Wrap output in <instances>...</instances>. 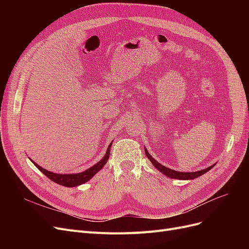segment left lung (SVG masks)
Here are the masks:
<instances>
[{"label": "left lung", "mask_w": 249, "mask_h": 249, "mask_svg": "<svg viewBox=\"0 0 249 249\" xmlns=\"http://www.w3.org/2000/svg\"><path fill=\"white\" fill-rule=\"evenodd\" d=\"M144 150H145V155L146 157L148 158V160L152 162V164L154 165V166L159 170L160 172H162L163 175H165L166 177L170 178H177V179H193V178H196L200 176H202L203 173L208 172L210 169H212L214 167V165H212V166H210L206 169H202V170H199V171H194V172H180V171H177V170H173V169H170L168 167H165L164 165L160 164L158 161H156L154 158L150 156V154L148 153V150L144 147Z\"/></svg>", "instance_id": "left-lung-1"}]
</instances>
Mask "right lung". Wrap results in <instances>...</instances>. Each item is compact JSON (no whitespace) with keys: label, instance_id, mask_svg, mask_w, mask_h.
Returning <instances> with one entry per match:
<instances>
[{"label":"right lung","instance_id":"add662e5","mask_svg":"<svg viewBox=\"0 0 249 249\" xmlns=\"http://www.w3.org/2000/svg\"><path fill=\"white\" fill-rule=\"evenodd\" d=\"M111 145H112V142L109 144V146L107 148V152H106V154H105V156L103 157V159L101 161L94 164L93 166H91L90 168L82 171V172H79V173H69V175H67V173H55V172H52V171H49L47 169L42 168L41 166H39L38 164L35 163L33 160H31V159L30 160H31V162L43 173L44 176H47L50 179L53 180V182H55L61 186H65V187H76V186H80L82 184L88 182L89 179H91L93 178V176L96 175V173L105 166V164L107 163V161L109 159Z\"/></svg>","mask_w":249,"mask_h":249}]
</instances>
